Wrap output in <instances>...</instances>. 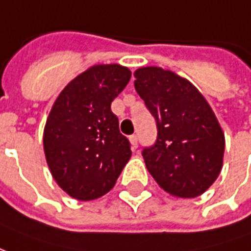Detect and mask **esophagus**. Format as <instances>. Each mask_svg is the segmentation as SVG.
Listing matches in <instances>:
<instances>
[{
	"instance_id": "esophagus-1",
	"label": "esophagus",
	"mask_w": 251,
	"mask_h": 251,
	"mask_svg": "<svg viewBox=\"0 0 251 251\" xmlns=\"http://www.w3.org/2000/svg\"><path fill=\"white\" fill-rule=\"evenodd\" d=\"M129 142L132 144V150H136V148H138V136H136V135L129 136Z\"/></svg>"
}]
</instances>
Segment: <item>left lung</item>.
Masks as SVG:
<instances>
[{"label":"left lung","mask_w":251,"mask_h":251,"mask_svg":"<svg viewBox=\"0 0 251 251\" xmlns=\"http://www.w3.org/2000/svg\"><path fill=\"white\" fill-rule=\"evenodd\" d=\"M135 89L152 115L158 136L142 151L159 187L179 198H195L222 170L225 135L206 99L171 71L139 68Z\"/></svg>","instance_id":"8db88e82"}]
</instances>
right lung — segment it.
<instances>
[{
  "label": "right lung",
  "mask_w": 251,
  "mask_h": 251,
  "mask_svg": "<svg viewBox=\"0 0 251 251\" xmlns=\"http://www.w3.org/2000/svg\"><path fill=\"white\" fill-rule=\"evenodd\" d=\"M129 78L126 67L95 65L73 78L53 104L44 151L54 180L72 198L103 197L131 158V143L111 111Z\"/></svg>",
  "instance_id": "right-lung-1"
}]
</instances>
